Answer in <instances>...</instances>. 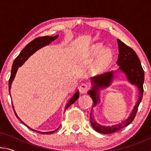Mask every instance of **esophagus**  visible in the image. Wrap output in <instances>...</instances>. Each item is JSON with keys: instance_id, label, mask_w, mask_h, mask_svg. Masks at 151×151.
<instances>
[{"instance_id": "esophagus-1", "label": "esophagus", "mask_w": 151, "mask_h": 151, "mask_svg": "<svg viewBox=\"0 0 151 151\" xmlns=\"http://www.w3.org/2000/svg\"><path fill=\"white\" fill-rule=\"evenodd\" d=\"M89 88L90 87H89V86L87 85V84L83 83L81 84L80 86H79V91H80L81 93H87Z\"/></svg>"}]
</instances>
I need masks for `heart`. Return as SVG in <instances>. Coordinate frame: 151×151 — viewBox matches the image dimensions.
<instances>
[{
  "label": "heart",
  "instance_id": "obj_1",
  "mask_svg": "<svg viewBox=\"0 0 151 151\" xmlns=\"http://www.w3.org/2000/svg\"><path fill=\"white\" fill-rule=\"evenodd\" d=\"M99 50H100V47H96L94 48V52H99ZM109 58H110V55L109 53L107 52H104L103 53H102V54L99 56V63L102 65H104V64H106L109 60Z\"/></svg>",
  "mask_w": 151,
  "mask_h": 151
}]
</instances>
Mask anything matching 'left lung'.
<instances>
[{"label": "left lung", "mask_w": 151, "mask_h": 151, "mask_svg": "<svg viewBox=\"0 0 151 151\" xmlns=\"http://www.w3.org/2000/svg\"><path fill=\"white\" fill-rule=\"evenodd\" d=\"M119 46V58L117 60V65H119V70L122 71L126 76H127L129 81L132 84L136 85L139 90V98L138 100L137 103L134 106L133 111L130 116L126 121L120 123L118 125L112 127H104L97 124V122L94 121L93 116L91 115V112L90 113L91 117V124L92 127L95 131H98L100 133L103 134H112L116 131H119L120 129H122L125 127H127L133 121L134 119L136 116L138 108L141 102L142 96H143V83H144L145 74L144 70L141 66V63L139 60V57L137 55L135 51L129 46L125 45L121 40H117ZM114 72H107L102 74V75H98L92 78L93 81V87L92 90L88 91V94L91 96V99H93V107L95 106L97 104V102L99 101V88L106 87L110 85L111 83L112 79L113 78Z\"/></svg>", "instance_id": "obj_1"}]
</instances>
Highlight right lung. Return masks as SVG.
I'll use <instances>...</instances> for the list:
<instances>
[{"label":"right lung","mask_w":151,"mask_h":151,"mask_svg":"<svg viewBox=\"0 0 151 151\" xmlns=\"http://www.w3.org/2000/svg\"><path fill=\"white\" fill-rule=\"evenodd\" d=\"M58 37V35H56V36H55V37L44 36V37H40L36 38V39H35L34 40H32L31 42H29V44H28L26 46V47H25L23 48V49L22 50L21 52H20V53L19 55V56H18V57L16 58H15L14 62H13V64H12L11 76H10V78H9V94H11V93H10V89H11L12 82L13 81V80H14V78L15 77V75H16L17 71L18 68H19V66H22V64H23L25 62V61H26L28 59V58H29L30 55H32L33 53L35 52V51L39 50V48H42V47H44V46L49 45L51 42L53 41V40H55V39H57ZM78 97H79V93L77 91L75 94H74L72 98L70 99V100L69 101V102H68L67 105H66V106L65 110L67 109L68 107H69L71 105V104L75 103V102L78 99ZM12 108H13V110H14L13 105H12ZM14 112L15 115H16L17 118L20 120V119L19 118V116H17L16 112H15L14 110ZM21 122L23 124L26 125L22 121H21ZM26 126H27V125H26ZM27 127L29 128V127ZM29 129H30V128H29ZM31 130H32V131H35V130H32V129H31ZM57 130H58V129H56L55 131H54L45 132H41V133L46 134H49L54 133V132L57 131Z\"/></svg>","instance_id":"1"}]
</instances>
